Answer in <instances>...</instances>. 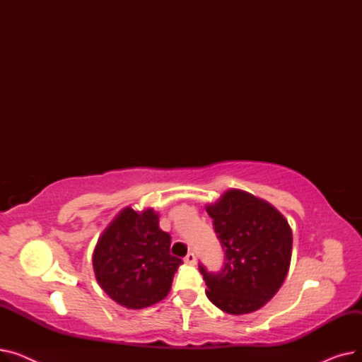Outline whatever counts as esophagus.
<instances>
[{
    "label": "esophagus",
    "instance_id": "34e87169",
    "mask_svg": "<svg viewBox=\"0 0 362 362\" xmlns=\"http://www.w3.org/2000/svg\"><path fill=\"white\" fill-rule=\"evenodd\" d=\"M185 262H186V264H191V265L197 264V257H195V254H194V252H189V254L185 257Z\"/></svg>",
    "mask_w": 362,
    "mask_h": 362
}]
</instances>
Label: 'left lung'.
Segmentation results:
<instances>
[{
  "label": "left lung",
  "instance_id": "8db88e82",
  "mask_svg": "<svg viewBox=\"0 0 362 362\" xmlns=\"http://www.w3.org/2000/svg\"><path fill=\"white\" fill-rule=\"evenodd\" d=\"M224 251L217 273L199 264L217 308L227 314H250L264 307L286 279L292 258L288 220L267 201L230 189L214 205H206Z\"/></svg>",
  "mask_w": 362,
  "mask_h": 362
}]
</instances>
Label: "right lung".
Returning a JSON list of instances; mask_svg holds the SVG:
<instances>
[{
	"label": "right lung",
	"instance_id": "add662e5",
	"mask_svg": "<svg viewBox=\"0 0 362 362\" xmlns=\"http://www.w3.org/2000/svg\"><path fill=\"white\" fill-rule=\"evenodd\" d=\"M171 236L148 208L126 206L100 236L92 264L101 289L122 307L142 310L164 299L183 261L170 254Z\"/></svg>",
	"mask_w": 362,
	"mask_h": 362
}]
</instances>
